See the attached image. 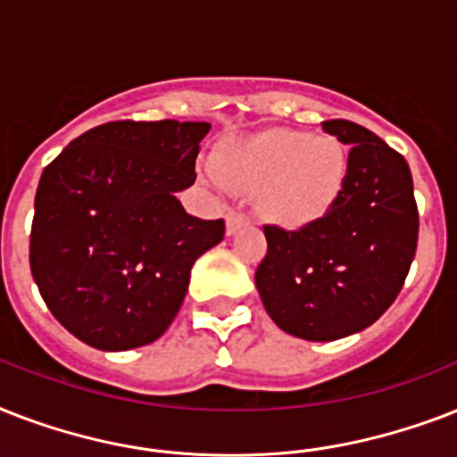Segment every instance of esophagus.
<instances>
[{
    "label": "esophagus",
    "mask_w": 457,
    "mask_h": 457,
    "mask_svg": "<svg viewBox=\"0 0 457 457\" xmlns=\"http://www.w3.org/2000/svg\"><path fill=\"white\" fill-rule=\"evenodd\" d=\"M249 225V218H244L242 213H235V211H229L228 215H225V229H228V235H237L239 229L246 228Z\"/></svg>",
    "instance_id": "34e87169"
}]
</instances>
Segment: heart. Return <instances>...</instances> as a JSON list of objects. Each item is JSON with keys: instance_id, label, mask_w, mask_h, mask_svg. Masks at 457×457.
<instances>
[{"instance_id": "1", "label": "heart", "mask_w": 457, "mask_h": 457, "mask_svg": "<svg viewBox=\"0 0 457 457\" xmlns=\"http://www.w3.org/2000/svg\"><path fill=\"white\" fill-rule=\"evenodd\" d=\"M211 175L229 192L253 194L265 220L285 229L315 225L344 196L348 154L332 135L268 128L222 139Z\"/></svg>"}]
</instances>
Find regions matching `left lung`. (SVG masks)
Returning <instances> with one entry per match:
<instances>
[{"mask_svg": "<svg viewBox=\"0 0 457 457\" xmlns=\"http://www.w3.org/2000/svg\"><path fill=\"white\" fill-rule=\"evenodd\" d=\"M348 152L344 196L315 225H265L256 270L265 311L282 332L334 341L379 320L401 292L418 249V206L405 158L351 120H325Z\"/></svg>", "mask_w": 457, "mask_h": 457, "instance_id": "1", "label": "left lung"}]
</instances>
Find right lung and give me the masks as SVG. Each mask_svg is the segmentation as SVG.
Returning a JSON list of instances; mask_svg holds the SVG:
<instances>
[{"instance_id": "obj_1", "label": "right lung", "mask_w": 457, "mask_h": 457, "mask_svg": "<svg viewBox=\"0 0 457 457\" xmlns=\"http://www.w3.org/2000/svg\"><path fill=\"white\" fill-rule=\"evenodd\" d=\"M211 123L116 120L92 128L39 178L30 270L49 311L99 351L156 341L185 301L196 258L225 222L201 220L178 192L194 185Z\"/></svg>"}]
</instances>
